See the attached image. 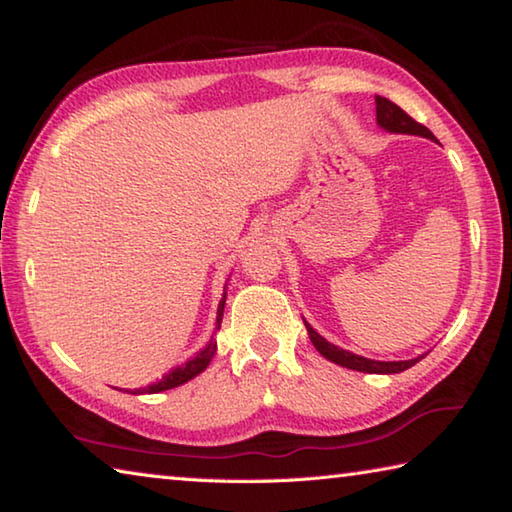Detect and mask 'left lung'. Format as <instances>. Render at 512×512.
<instances>
[{
	"label": "left lung",
	"instance_id": "left-lung-1",
	"mask_svg": "<svg viewBox=\"0 0 512 512\" xmlns=\"http://www.w3.org/2000/svg\"><path fill=\"white\" fill-rule=\"evenodd\" d=\"M376 122H379V127H383L390 133H408V136H423V138L435 140L430 129L423 127V124H419L417 120H412L410 115L401 109V106L390 102L388 98H381V95H376ZM305 327H307V334H310V341L314 343L316 350L321 352L327 361L343 365V368H347V370L368 372V374H397V372L412 368V365L421 359L419 356V359H410V361H372V359H365V356L347 352V350H343V347L327 343L307 321H305Z\"/></svg>",
	"mask_w": 512,
	"mask_h": 512
}]
</instances>
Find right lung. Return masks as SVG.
<instances>
[{
    "label": "right lung",
    "mask_w": 512,
    "mask_h": 512,
    "mask_svg": "<svg viewBox=\"0 0 512 512\" xmlns=\"http://www.w3.org/2000/svg\"><path fill=\"white\" fill-rule=\"evenodd\" d=\"M225 296H227V292L223 294V301L218 303V318H216V330H220V323H223V310H225ZM214 354H216V341L211 339L205 347H202V350L194 356V359H189L187 363H182V365H178V368H173L169 374H165L162 376L160 381H156V383H151V385H147V388H142V390H136V392H131V394H156V392H162V390H171V388H178V385H182V383H187V381H191L194 379V376H198L202 370L207 368L209 365V361L214 359Z\"/></svg>",
    "instance_id": "add662e5"
}]
</instances>
